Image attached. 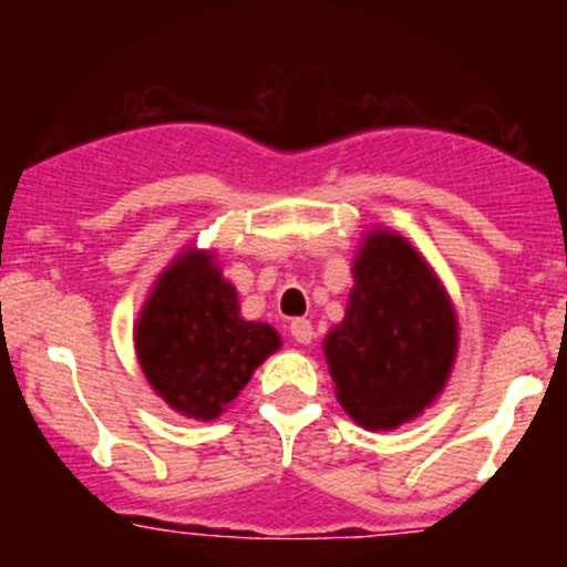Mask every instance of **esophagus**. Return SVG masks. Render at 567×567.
I'll list each match as a JSON object with an SVG mask.
<instances>
[{"label": "esophagus", "mask_w": 567, "mask_h": 567, "mask_svg": "<svg viewBox=\"0 0 567 567\" xmlns=\"http://www.w3.org/2000/svg\"><path fill=\"white\" fill-rule=\"evenodd\" d=\"M290 334H293L296 342L307 346V342H312L316 331H312L310 320H307V318H296V320H290Z\"/></svg>", "instance_id": "esophagus-1"}]
</instances>
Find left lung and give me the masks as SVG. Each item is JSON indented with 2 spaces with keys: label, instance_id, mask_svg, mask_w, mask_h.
Wrapping results in <instances>:
<instances>
[{
  "label": "left lung",
  "instance_id": "left-lung-1",
  "mask_svg": "<svg viewBox=\"0 0 567 567\" xmlns=\"http://www.w3.org/2000/svg\"><path fill=\"white\" fill-rule=\"evenodd\" d=\"M351 274L346 318L323 337V357L348 416L392 431L447 386L458 316L431 262L390 227L364 233Z\"/></svg>",
  "mask_w": 567,
  "mask_h": 567
}]
</instances>
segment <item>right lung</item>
<instances>
[{"label":"right lung","instance_id":"add662e5","mask_svg":"<svg viewBox=\"0 0 567 567\" xmlns=\"http://www.w3.org/2000/svg\"><path fill=\"white\" fill-rule=\"evenodd\" d=\"M282 348L271 323L241 316L214 249L183 247L156 277L134 323V351L153 392L188 420L214 422L255 370Z\"/></svg>","mask_w":567,"mask_h":567}]
</instances>
